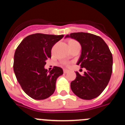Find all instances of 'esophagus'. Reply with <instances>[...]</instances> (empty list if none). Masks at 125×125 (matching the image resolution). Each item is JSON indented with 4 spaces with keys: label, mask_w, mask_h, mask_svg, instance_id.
<instances>
[{
    "label": "esophagus",
    "mask_w": 125,
    "mask_h": 125,
    "mask_svg": "<svg viewBox=\"0 0 125 125\" xmlns=\"http://www.w3.org/2000/svg\"><path fill=\"white\" fill-rule=\"evenodd\" d=\"M63 71H64V73H65V74H66V73H68V70H66V69H64L63 70Z\"/></svg>",
    "instance_id": "esophagus-1"
}]
</instances>
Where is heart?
<instances>
[{
    "label": "heart",
    "instance_id": "1",
    "mask_svg": "<svg viewBox=\"0 0 125 125\" xmlns=\"http://www.w3.org/2000/svg\"><path fill=\"white\" fill-rule=\"evenodd\" d=\"M76 43H78V42L77 41H76V40H73V39H71V40H70L68 41V45H69V46H70V45H71L76 44ZM62 64H63L64 65H65V66H68L70 65V63L66 61L62 62Z\"/></svg>",
    "mask_w": 125,
    "mask_h": 125
}]
</instances>
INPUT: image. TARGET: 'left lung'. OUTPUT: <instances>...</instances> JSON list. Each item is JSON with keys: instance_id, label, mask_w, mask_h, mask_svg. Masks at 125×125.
Here are the masks:
<instances>
[{"instance_id": "left-lung-1", "label": "left lung", "mask_w": 125, "mask_h": 125, "mask_svg": "<svg viewBox=\"0 0 125 125\" xmlns=\"http://www.w3.org/2000/svg\"><path fill=\"white\" fill-rule=\"evenodd\" d=\"M82 46V54L77 65L86 68L83 76L76 72L71 88L78 97L91 100L99 95L107 87L113 71V55L102 38L94 34L78 32L67 35Z\"/></svg>"}]
</instances>
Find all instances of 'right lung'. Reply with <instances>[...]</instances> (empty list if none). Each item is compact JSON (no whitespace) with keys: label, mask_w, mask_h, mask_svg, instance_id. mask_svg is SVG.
Masks as SVG:
<instances>
[{"label":"right lung","mask_w":125,"mask_h":125,"mask_svg":"<svg viewBox=\"0 0 125 125\" xmlns=\"http://www.w3.org/2000/svg\"><path fill=\"white\" fill-rule=\"evenodd\" d=\"M63 35L35 33L24 38L15 51L13 68L23 91L32 99L43 100L55 91L57 78L62 69L54 66L48 72L45 61L51 57V50Z\"/></svg>","instance_id":"1"}]
</instances>
